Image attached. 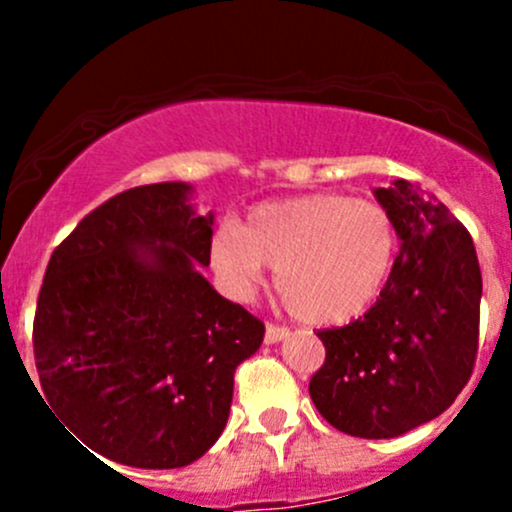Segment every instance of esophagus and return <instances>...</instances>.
<instances>
[{
	"mask_svg": "<svg viewBox=\"0 0 512 512\" xmlns=\"http://www.w3.org/2000/svg\"><path fill=\"white\" fill-rule=\"evenodd\" d=\"M287 337H289V329L285 327H277V324H267L265 327V344H277Z\"/></svg>",
	"mask_w": 512,
	"mask_h": 512,
	"instance_id": "1",
	"label": "esophagus"
}]
</instances>
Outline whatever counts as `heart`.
Returning <instances> with one entry per match:
<instances>
[{"mask_svg":"<svg viewBox=\"0 0 512 512\" xmlns=\"http://www.w3.org/2000/svg\"><path fill=\"white\" fill-rule=\"evenodd\" d=\"M396 230L374 200L312 193L262 203L242 225L218 227L210 260L240 302L275 267V287L294 317L342 324L359 317L389 277Z\"/></svg>","mask_w":512,"mask_h":512,"instance_id":"1","label":"heart"}]
</instances>
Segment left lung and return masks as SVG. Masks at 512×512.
<instances>
[{
	"label": "left lung",
	"instance_id": "1",
	"mask_svg": "<svg viewBox=\"0 0 512 512\" xmlns=\"http://www.w3.org/2000/svg\"><path fill=\"white\" fill-rule=\"evenodd\" d=\"M401 250L374 307L322 329L317 411L359 438H396L441 416L471 379L478 352L480 267L468 230L409 180L376 188Z\"/></svg>",
	"mask_w": 512,
	"mask_h": 512
}]
</instances>
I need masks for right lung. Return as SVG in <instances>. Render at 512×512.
I'll return each mask as SVG.
<instances>
[{"mask_svg":"<svg viewBox=\"0 0 512 512\" xmlns=\"http://www.w3.org/2000/svg\"><path fill=\"white\" fill-rule=\"evenodd\" d=\"M193 185L113 195L61 242L34 317V359L56 416L103 458L183 468L223 433L237 364L265 324L215 292V215Z\"/></svg>","mask_w":512,"mask_h":512,"instance_id":"obj_1","label":"right lung"}]
</instances>
